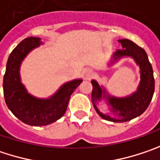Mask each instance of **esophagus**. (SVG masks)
Returning <instances> with one entry per match:
<instances>
[{
  "mask_svg": "<svg viewBox=\"0 0 160 160\" xmlns=\"http://www.w3.org/2000/svg\"><path fill=\"white\" fill-rule=\"evenodd\" d=\"M92 71L90 70V69H86V71H85V74H86V76H87V77H89V76H91L92 75Z\"/></svg>",
  "mask_w": 160,
  "mask_h": 160,
  "instance_id": "obj_1",
  "label": "esophagus"
}]
</instances>
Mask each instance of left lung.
<instances>
[{"label": "left lung", "instance_id": "1", "mask_svg": "<svg viewBox=\"0 0 160 160\" xmlns=\"http://www.w3.org/2000/svg\"><path fill=\"white\" fill-rule=\"evenodd\" d=\"M118 42L122 44L123 49L116 52L113 54V58L115 61H118L121 57L130 56L139 65L140 83L138 90L129 97H111L106 94L105 89L99 86L96 80H92V103L102 118L112 122H126L140 116L148 108L154 94L155 80L153 69L145 50L128 39H122ZM102 98L108 101L112 113L115 115V118L98 110L96 104Z\"/></svg>", "mask_w": 160, "mask_h": 160}]
</instances>
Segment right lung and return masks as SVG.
Listing matches in <instances>:
<instances>
[{"label":"right lung","instance_id":"right-lung-1","mask_svg":"<svg viewBox=\"0 0 160 160\" xmlns=\"http://www.w3.org/2000/svg\"><path fill=\"white\" fill-rule=\"evenodd\" d=\"M41 43V39L37 37L22 41L11 52L3 76V95L7 107L22 122L35 127L49 125L61 118L71 95L83 81L75 79L65 83L53 96L46 99L31 96L21 82L20 66L24 57Z\"/></svg>","mask_w":160,"mask_h":160}]
</instances>
